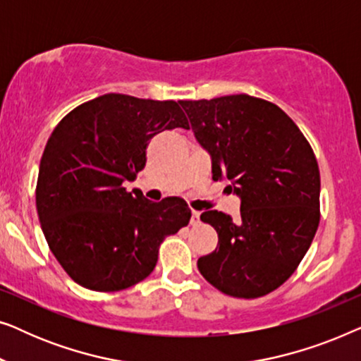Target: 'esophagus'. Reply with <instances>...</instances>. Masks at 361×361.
<instances>
[{"label": "esophagus", "instance_id": "34e87169", "mask_svg": "<svg viewBox=\"0 0 361 361\" xmlns=\"http://www.w3.org/2000/svg\"><path fill=\"white\" fill-rule=\"evenodd\" d=\"M200 224V212L192 210V219H190V225H199Z\"/></svg>", "mask_w": 361, "mask_h": 361}]
</instances>
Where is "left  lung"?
Returning <instances> with one entry per match:
<instances>
[{"instance_id":"1","label":"left lung","mask_w":361,"mask_h":361,"mask_svg":"<svg viewBox=\"0 0 361 361\" xmlns=\"http://www.w3.org/2000/svg\"><path fill=\"white\" fill-rule=\"evenodd\" d=\"M199 145L210 154L212 179H228L240 220L207 210L219 245L197 261L221 293L255 299L279 288L307 253L317 231L320 174L314 151L274 103L250 95L179 102Z\"/></svg>"}]
</instances>
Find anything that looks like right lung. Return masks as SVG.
<instances>
[{
	"mask_svg": "<svg viewBox=\"0 0 361 361\" xmlns=\"http://www.w3.org/2000/svg\"><path fill=\"white\" fill-rule=\"evenodd\" d=\"M189 130L176 102L106 93L72 110L44 149L36 207L47 245L83 288L113 293L147 278L159 245L190 220L179 197L151 202L126 192L146 164L147 142Z\"/></svg>",
	"mask_w": 361,
	"mask_h": 361,
	"instance_id": "right-lung-1",
	"label": "right lung"
}]
</instances>
